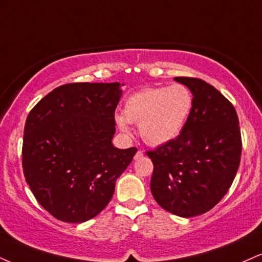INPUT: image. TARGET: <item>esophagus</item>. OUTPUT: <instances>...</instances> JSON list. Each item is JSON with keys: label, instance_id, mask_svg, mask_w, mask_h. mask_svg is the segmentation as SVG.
I'll use <instances>...</instances> for the list:
<instances>
[{"label": "esophagus", "instance_id": "esophagus-1", "mask_svg": "<svg viewBox=\"0 0 262 262\" xmlns=\"http://www.w3.org/2000/svg\"><path fill=\"white\" fill-rule=\"evenodd\" d=\"M143 156H144V152H143V151L139 150L137 154H135L134 160H139V159H141V157H143Z\"/></svg>", "mask_w": 262, "mask_h": 262}]
</instances>
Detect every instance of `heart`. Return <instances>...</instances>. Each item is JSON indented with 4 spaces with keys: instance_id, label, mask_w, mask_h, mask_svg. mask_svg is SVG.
I'll use <instances>...</instances> for the list:
<instances>
[{
    "instance_id": "1",
    "label": "heart",
    "mask_w": 262,
    "mask_h": 262,
    "mask_svg": "<svg viewBox=\"0 0 262 262\" xmlns=\"http://www.w3.org/2000/svg\"><path fill=\"white\" fill-rule=\"evenodd\" d=\"M193 105V94L183 84L146 88L128 97L123 115L116 116V123L125 134L130 133L129 123L139 124L141 139L159 146L178 137Z\"/></svg>"
}]
</instances>
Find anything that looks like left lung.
<instances>
[{
    "instance_id": "8db88e82",
    "label": "left lung",
    "mask_w": 262,
    "mask_h": 262,
    "mask_svg": "<svg viewBox=\"0 0 262 262\" xmlns=\"http://www.w3.org/2000/svg\"><path fill=\"white\" fill-rule=\"evenodd\" d=\"M190 89L194 105L176 139L147 151L154 163L151 193L181 217L203 215L231 188L242 156L239 119L216 88L198 78L176 77Z\"/></svg>"
}]
</instances>
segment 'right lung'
I'll use <instances>...</instances> for the list:
<instances>
[{
  "mask_svg": "<svg viewBox=\"0 0 262 262\" xmlns=\"http://www.w3.org/2000/svg\"><path fill=\"white\" fill-rule=\"evenodd\" d=\"M121 96L119 83L66 84L28 115L21 149L25 181L37 203L59 221L81 223L99 215L137 154V147L112 144Z\"/></svg>",
  "mask_w": 262,
  "mask_h": 262,
  "instance_id": "add662e5",
  "label": "right lung"
}]
</instances>
